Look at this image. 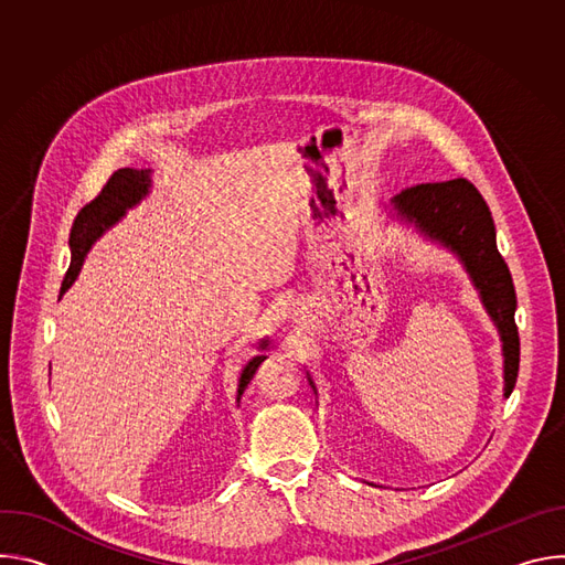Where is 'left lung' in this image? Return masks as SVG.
Masks as SVG:
<instances>
[{
	"instance_id": "1",
	"label": "left lung",
	"mask_w": 565,
	"mask_h": 565,
	"mask_svg": "<svg viewBox=\"0 0 565 565\" xmlns=\"http://www.w3.org/2000/svg\"><path fill=\"white\" fill-rule=\"evenodd\" d=\"M393 205L427 236L451 248L469 270L482 303L501 331L505 355V397L519 375V329L514 321L516 292L510 268L497 248L492 212L467 179L427 181L402 190Z\"/></svg>"
}]
</instances>
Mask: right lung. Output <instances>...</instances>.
<instances>
[{"mask_svg":"<svg viewBox=\"0 0 565 565\" xmlns=\"http://www.w3.org/2000/svg\"><path fill=\"white\" fill-rule=\"evenodd\" d=\"M149 185H151V181H149L147 172H138V170H129V168L118 170L111 174V179L100 190V194L77 212L73 227H71V236H68L71 266L62 281L60 295H64L71 288V284L75 281L79 268H83L87 253L94 246V241L98 236H103V232L109 230L118 218H122L129 207L140 203V199L147 196ZM266 349H268V342H262L259 344L262 353L248 358L244 362V366H241L238 384H236V399H241V395H244L253 375L257 373L259 364L266 360V353H264Z\"/></svg>","mask_w":565,"mask_h":565,"instance_id":"obj_1","label":"right lung"}]
</instances>
